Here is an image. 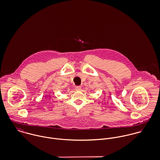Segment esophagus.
I'll use <instances>...</instances> for the list:
<instances>
[{
	"mask_svg": "<svg viewBox=\"0 0 160 160\" xmlns=\"http://www.w3.org/2000/svg\"><path fill=\"white\" fill-rule=\"evenodd\" d=\"M75 89H76V91H79L81 90V86H77L75 87Z\"/></svg>",
	"mask_w": 160,
	"mask_h": 160,
	"instance_id": "obj_1",
	"label": "esophagus"
}]
</instances>
